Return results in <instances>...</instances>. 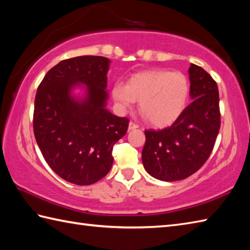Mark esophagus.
<instances>
[{
	"label": "esophagus",
	"mask_w": 250,
	"mask_h": 250,
	"mask_svg": "<svg viewBox=\"0 0 250 250\" xmlns=\"http://www.w3.org/2000/svg\"><path fill=\"white\" fill-rule=\"evenodd\" d=\"M137 128H139V125L135 124V122H133V121H130L129 122V131L137 129Z\"/></svg>",
	"instance_id": "34e87169"
}]
</instances>
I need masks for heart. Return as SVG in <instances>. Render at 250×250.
<instances>
[{"label":"heart","mask_w":250,"mask_h":250,"mask_svg":"<svg viewBox=\"0 0 250 250\" xmlns=\"http://www.w3.org/2000/svg\"><path fill=\"white\" fill-rule=\"evenodd\" d=\"M111 95L122 109L140 101V109L147 120L163 128L184 113L190 97V83L182 72L151 68L132 74L125 84L116 83Z\"/></svg>","instance_id":"1"}]
</instances>
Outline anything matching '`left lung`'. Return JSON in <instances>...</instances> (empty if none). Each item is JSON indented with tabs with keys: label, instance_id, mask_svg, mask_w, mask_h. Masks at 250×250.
Returning <instances> with one entry per match:
<instances>
[{
	"label": "left lung",
	"instance_id": "1",
	"mask_svg": "<svg viewBox=\"0 0 250 250\" xmlns=\"http://www.w3.org/2000/svg\"><path fill=\"white\" fill-rule=\"evenodd\" d=\"M193 101L171 126L145 130L142 160L152 177L176 182L194 174L209 158L220 129L219 91L201 66L189 67Z\"/></svg>",
	"mask_w": 250,
	"mask_h": 250
}]
</instances>
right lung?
I'll return each mask as SVG.
<instances>
[{"instance_id":"obj_1","label":"right lung","mask_w":250,"mask_h":250,"mask_svg":"<svg viewBox=\"0 0 250 250\" xmlns=\"http://www.w3.org/2000/svg\"><path fill=\"white\" fill-rule=\"evenodd\" d=\"M109 60L82 56L58 63L37 88L33 130L37 145L52 171L66 182L87 186L102 179L113 166V147L125 135L126 117L105 108ZM87 86V98L77 101L70 89Z\"/></svg>"}]
</instances>
